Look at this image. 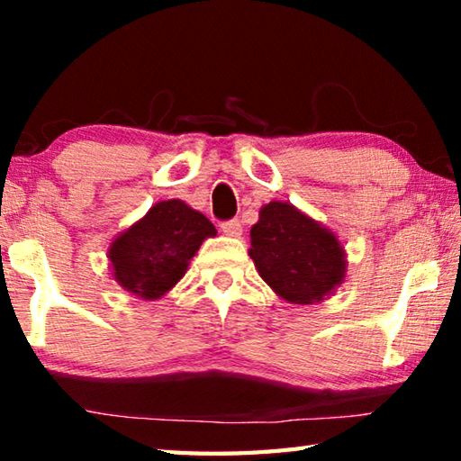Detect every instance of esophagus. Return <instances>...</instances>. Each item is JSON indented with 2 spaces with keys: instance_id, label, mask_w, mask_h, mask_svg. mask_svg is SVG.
<instances>
[{
  "instance_id": "1",
  "label": "esophagus",
  "mask_w": 461,
  "mask_h": 461,
  "mask_svg": "<svg viewBox=\"0 0 461 461\" xmlns=\"http://www.w3.org/2000/svg\"><path fill=\"white\" fill-rule=\"evenodd\" d=\"M221 231L230 238H240L241 236V223L238 220H230L221 223Z\"/></svg>"
}]
</instances>
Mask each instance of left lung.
<instances>
[{"instance_id": "1", "label": "left lung", "mask_w": 461, "mask_h": 461, "mask_svg": "<svg viewBox=\"0 0 461 461\" xmlns=\"http://www.w3.org/2000/svg\"><path fill=\"white\" fill-rule=\"evenodd\" d=\"M249 258L280 299L313 305L346 280L348 260L338 236L286 201L262 205L249 230Z\"/></svg>"}]
</instances>
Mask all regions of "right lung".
I'll list each match as a JSON object with an SVG mask.
<instances>
[{"instance_id": "1", "label": "right lung", "mask_w": 461, "mask_h": 461, "mask_svg": "<svg viewBox=\"0 0 461 461\" xmlns=\"http://www.w3.org/2000/svg\"><path fill=\"white\" fill-rule=\"evenodd\" d=\"M215 225L181 199L160 201L112 240L109 270L123 291L144 301L165 296L181 280L189 262Z\"/></svg>"}]
</instances>
